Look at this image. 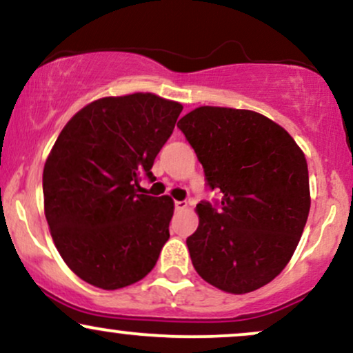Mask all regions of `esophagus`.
Instances as JSON below:
<instances>
[{
    "instance_id": "1",
    "label": "esophagus",
    "mask_w": 353,
    "mask_h": 353,
    "mask_svg": "<svg viewBox=\"0 0 353 353\" xmlns=\"http://www.w3.org/2000/svg\"><path fill=\"white\" fill-rule=\"evenodd\" d=\"M188 208L189 205L185 201H176V210H185Z\"/></svg>"
}]
</instances>
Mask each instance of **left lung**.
I'll return each instance as SVG.
<instances>
[{
	"label": "left lung",
	"instance_id": "left-lung-1",
	"mask_svg": "<svg viewBox=\"0 0 353 353\" xmlns=\"http://www.w3.org/2000/svg\"><path fill=\"white\" fill-rule=\"evenodd\" d=\"M192 145L219 209L197 204L188 237L196 272L229 294L274 281L297 249L310 210L305 154L272 119L249 109L201 106L177 123Z\"/></svg>",
	"mask_w": 353,
	"mask_h": 353
}]
</instances>
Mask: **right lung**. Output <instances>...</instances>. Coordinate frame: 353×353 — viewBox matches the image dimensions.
<instances>
[{
  "label": "right lung",
  "instance_id": "1",
  "mask_svg": "<svg viewBox=\"0 0 353 353\" xmlns=\"http://www.w3.org/2000/svg\"><path fill=\"white\" fill-rule=\"evenodd\" d=\"M182 104L152 92L92 101L68 121L44 163V216L66 265L116 290L152 270L169 239L174 201L137 192Z\"/></svg>",
  "mask_w": 353,
  "mask_h": 353
}]
</instances>
